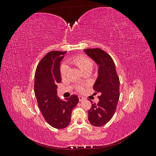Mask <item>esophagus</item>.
<instances>
[{
  "instance_id": "34e87169",
  "label": "esophagus",
  "mask_w": 156,
  "mask_h": 156,
  "mask_svg": "<svg viewBox=\"0 0 156 156\" xmlns=\"http://www.w3.org/2000/svg\"><path fill=\"white\" fill-rule=\"evenodd\" d=\"M84 100H85V98H83V97H82V96H79V100L80 101H84Z\"/></svg>"
}]
</instances>
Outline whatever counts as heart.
Instances as JSON below:
<instances>
[{
  "mask_svg": "<svg viewBox=\"0 0 156 156\" xmlns=\"http://www.w3.org/2000/svg\"><path fill=\"white\" fill-rule=\"evenodd\" d=\"M69 62L75 65L82 71H84L87 69H92L93 67V62L87 56L84 55H78L72 57L69 60ZM68 66L66 64H63L61 66L60 71L61 77L64 78L66 76V74L68 72ZM79 91H82L83 88L81 87H79L77 88Z\"/></svg>",
  "mask_w": 156,
  "mask_h": 156,
  "instance_id": "1",
  "label": "heart"
}]
</instances>
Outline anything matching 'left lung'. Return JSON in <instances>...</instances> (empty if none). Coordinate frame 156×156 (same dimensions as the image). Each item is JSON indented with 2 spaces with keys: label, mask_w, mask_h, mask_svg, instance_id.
I'll return each instance as SVG.
<instances>
[{
  "label": "left lung",
  "mask_w": 156,
  "mask_h": 156,
  "mask_svg": "<svg viewBox=\"0 0 156 156\" xmlns=\"http://www.w3.org/2000/svg\"><path fill=\"white\" fill-rule=\"evenodd\" d=\"M84 51L98 66V76L93 88L96 94H100V101L98 104H92L88 119L92 126L100 127L109 122L115 114L120 97V80L114 61L106 52L99 48Z\"/></svg>",
  "instance_id": "8db88e82"
}]
</instances>
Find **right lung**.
I'll list each match as a JSON object with an SVG mask.
<instances>
[{"mask_svg": "<svg viewBox=\"0 0 156 156\" xmlns=\"http://www.w3.org/2000/svg\"><path fill=\"white\" fill-rule=\"evenodd\" d=\"M66 53L50 51L37 64L34 76V94L40 110L46 122L56 129L69 124L72 111L79 103L77 95L64 100L57 95L56 84L61 82L60 65Z\"/></svg>", "mask_w": 156, "mask_h": 156, "instance_id": "obj_1", "label": "right lung"}]
</instances>
